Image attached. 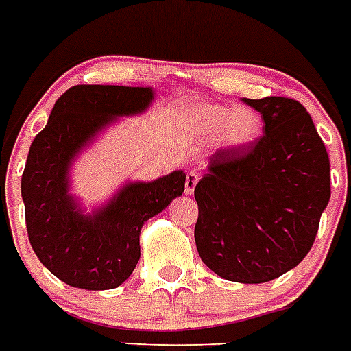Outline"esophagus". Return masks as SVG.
<instances>
[{
  "mask_svg": "<svg viewBox=\"0 0 351 351\" xmlns=\"http://www.w3.org/2000/svg\"><path fill=\"white\" fill-rule=\"evenodd\" d=\"M197 180H199V176H197V173L191 171L187 173V176H185V194H194V187H196Z\"/></svg>",
  "mask_w": 351,
  "mask_h": 351,
  "instance_id": "1",
  "label": "esophagus"
}]
</instances>
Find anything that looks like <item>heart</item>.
I'll return each instance as SVG.
<instances>
[{
	"label": "heart",
	"instance_id": "1",
	"mask_svg": "<svg viewBox=\"0 0 351 351\" xmlns=\"http://www.w3.org/2000/svg\"><path fill=\"white\" fill-rule=\"evenodd\" d=\"M191 136L199 141L217 139L224 150H245L263 130L260 112L251 108H230L222 104H197L185 114Z\"/></svg>",
	"mask_w": 351,
	"mask_h": 351
}]
</instances>
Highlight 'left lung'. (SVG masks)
<instances>
[{
  "mask_svg": "<svg viewBox=\"0 0 351 351\" xmlns=\"http://www.w3.org/2000/svg\"><path fill=\"white\" fill-rule=\"evenodd\" d=\"M261 114L263 136L245 150H217L197 182L194 239L222 279L272 281L311 251L330 199V162L302 104L243 99Z\"/></svg>",
  "mask_w": 351,
  "mask_h": 351,
  "instance_id": "obj_1",
  "label": "left lung"
}]
</instances>
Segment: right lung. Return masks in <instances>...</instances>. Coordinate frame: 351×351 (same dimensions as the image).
<instances>
[{
    "mask_svg": "<svg viewBox=\"0 0 351 351\" xmlns=\"http://www.w3.org/2000/svg\"><path fill=\"white\" fill-rule=\"evenodd\" d=\"M152 100V88L72 86L29 146L21 180L29 243L49 272L69 286L111 289L127 281L141 256L143 224L184 193V171L148 184L129 182L91 213L69 193L70 164L79 152L106 125L143 112Z\"/></svg>",
    "mask_w": 351,
    "mask_h": 351,
    "instance_id": "add662e5",
    "label": "right lung"
}]
</instances>
